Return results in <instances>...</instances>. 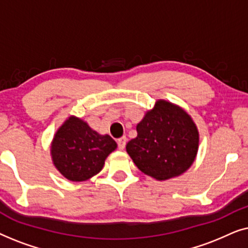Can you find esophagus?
Wrapping results in <instances>:
<instances>
[{"label": "esophagus", "instance_id": "1", "mask_svg": "<svg viewBox=\"0 0 248 248\" xmlns=\"http://www.w3.org/2000/svg\"><path fill=\"white\" fill-rule=\"evenodd\" d=\"M117 145H118V149H120V150H124L125 145H126V138L122 137V138L118 139Z\"/></svg>", "mask_w": 248, "mask_h": 248}]
</instances>
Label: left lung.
Wrapping results in <instances>:
<instances>
[{
  "label": "left lung",
  "mask_w": 248,
  "mask_h": 248,
  "mask_svg": "<svg viewBox=\"0 0 248 248\" xmlns=\"http://www.w3.org/2000/svg\"><path fill=\"white\" fill-rule=\"evenodd\" d=\"M138 135L126 151L142 172L159 181L187 170L199 148V133L192 118L181 108L158 100L137 125Z\"/></svg>",
  "instance_id": "8db88e82"
}]
</instances>
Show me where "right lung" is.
Masks as SVG:
<instances>
[{
  "label": "right lung",
  "instance_id": "add662e5",
  "mask_svg": "<svg viewBox=\"0 0 248 248\" xmlns=\"http://www.w3.org/2000/svg\"><path fill=\"white\" fill-rule=\"evenodd\" d=\"M116 147L109 135H100L83 121L70 117L56 132L50 151L64 177L82 182L103 169L105 159Z\"/></svg>",
  "mask_w": 248,
  "mask_h": 248
}]
</instances>
